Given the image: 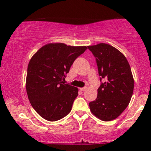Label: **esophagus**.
Instances as JSON below:
<instances>
[{"label": "esophagus", "instance_id": "esophagus-1", "mask_svg": "<svg viewBox=\"0 0 151 151\" xmlns=\"http://www.w3.org/2000/svg\"><path fill=\"white\" fill-rule=\"evenodd\" d=\"M86 89V86H84V87H81V88H79V90H80V91H85V90Z\"/></svg>", "mask_w": 151, "mask_h": 151}]
</instances>
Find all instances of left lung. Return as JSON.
Segmentation results:
<instances>
[{
  "instance_id": "1",
  "label": "left lung",
  "mask_w": 151,
  "mask_h": 151,
  "mask_svg": "<svg viewBox=\"0 0 151 151\" xmlns=\"http://www.w3.org/2000/svg\"><path fill=\"white\" fill-rule=\"evenodd\" d=\"M98 67L101 85L97 98L89 104L90 110L104 121L114 120L129 105L133 95L134 81L126 57L110 45L100 43L88 46Z\"/></svg>"
}]
</instances>
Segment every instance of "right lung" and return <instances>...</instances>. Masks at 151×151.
I'll return each instance as SVG.
<instances>
[{"label":"right lung","instance_id":"add662e5","mask_svg":"<svg viewBox=\"0 0 151 151\" xmlns=\"http://www.w3.org/2000/svg\"><path fill=\"white\" fill-rule=\"evenodd\" d=\"M86 46L50 43L32 56L27 66L26 91L36 112L49 121L60 120L72 110L78 89L65 84L66 74Z\"/></svg>","mask_w":151,"mask_h":151}]
</instances>
